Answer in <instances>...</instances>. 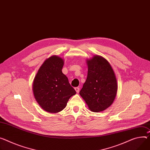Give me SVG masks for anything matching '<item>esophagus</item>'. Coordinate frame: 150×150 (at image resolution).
<instances>
[{
  "label": "esophagus",
  "mask_w": 150,
  "mask_h": 150,
  "mask_svg": "<svg viewBox=\"0 0 150 150\" xmlns=\"http://www.w3.org/2000/svg\"><path fill=\"white\" fill-rule=\"evenodd\" d=\"M74 89H75V90H76V93H79L80 88H79V87H76Z\"/></svg>",
  "instance_id": "obj_1"
}]
</instances>
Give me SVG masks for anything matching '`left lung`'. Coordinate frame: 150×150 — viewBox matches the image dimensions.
I'll list each match as a JSON object with an SVG mask.
<instances>
[{
  "label": "left lung",
  "mask_w": 150,
  "mask_h": 150,
  "mask_svg": "<svg viewBox=\"0 0 150 150\" xmlns=\"http://www.w3.org/2000/svg\"><path fill=\"white\" fill-rule=\"evenodd\" d=\"M86 61L88 76L79 94L91 111L99 112L113 103L117 93V79L104 57L96 55Z\"/></svg>",
  "instance_id": "8db88e82"
}]
</instances>
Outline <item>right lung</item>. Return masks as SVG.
Returning <instances> with one entry per match:
<instances>
[{
  "mask_svg": "<svg viewBox=\"0 0 150 150\" xmlns=\"http://www.w3.org/2000/svg\"><path fill=\"white\" fill-rule=\"evenodd\" d=\"M64 64L59 56L50 57L41 66L33 80L34 97L41 108L47 112L62 110L69 98L76 93L62 71Z\"/></svg>",
  "mask_w": 150,
  "mask_h": 150,
  "instance_id": "obj_1",
  "label": "right lung"
}]
</instances>
